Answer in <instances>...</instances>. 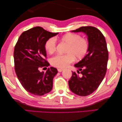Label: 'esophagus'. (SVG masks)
<instances>
[{"label": "esophagus", "mask_w": 122, "mask_h": 122, "mask_svg": "<svg viewBox=\"0 0 122 122\" xmlns=\"http://www.w3.org/2000/svg\"><path fill=\"white\" fill-rule=\"evenodd\" d=\"M57 70H58V71L59 72H61L63 71V69H58Z\"/></svg>", "instance_id": "esophagus-1"}]
</instances>
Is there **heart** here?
<instances>
[{
  "label": "heart",
  "mask_w": 122,
  "mask_h": 122,
  "mask_svg": "<svg viewBox=\"0 0 122 122\" xmlns=\"http://www.w3.org/2000/svg\"><path fill=\"white\" fill-rule=\"evenodd\" d=\"M62 43L67 45L65 55H57L51 59L53 66L64 68L75 60H81L85 57L89 51V42L86 38L81 37L79 34L68 33L61 38ZM56 40L54 37L46 41L45 47L48 53L52 54L56 50Z\"/></svg>",
  "instance_id": "b5f03b06"
}]
</instances>
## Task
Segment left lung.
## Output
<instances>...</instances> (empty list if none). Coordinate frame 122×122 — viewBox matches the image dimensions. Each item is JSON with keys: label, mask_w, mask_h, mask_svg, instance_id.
Wrapping results in <instances>:
<instances>
[{"label": "left lung", "mask_w": 122, "mask_h": 122, "mask_svg": "<svg viewBox=\"0 0 122 122\" xmlns=\"http://www.w3.org/2000/svg\"><path fill=\"white\" fill-rule=\"evenodd\" d=\"M72 31L85 33L88 37L89 48L85 57L75 65L78 70L72 72L69 86L75 94L86 96L96 90L106 74L109 58L106 41L100 30L91 26Z\"/></svg>", "instance_id": "obj_1"}]
</instances>
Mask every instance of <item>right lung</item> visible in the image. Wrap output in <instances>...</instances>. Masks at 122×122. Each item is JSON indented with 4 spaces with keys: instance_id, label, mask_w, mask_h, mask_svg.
Here are the masks:
<instances>
[{
    "instance_id": "right-lung-1",
    "label": "right lung",
    "mask_w": 122,
    "mask_h": 122,
    "mask_svg": "<svg viewBox=\"0 0 122 122\" xmlns=\"http://www.w3.org/2000/svg\"><path fill=\"white\" fill-rule=\"evenodd\" d=\"M58 33L35 27L23 32L15 45L13 56L16 75L24 88L31 94L43 96L52 89L57 69L51 67L46 72L39 71V69L49 66L45 44Z\"/></svg>"
}]
</instances>
